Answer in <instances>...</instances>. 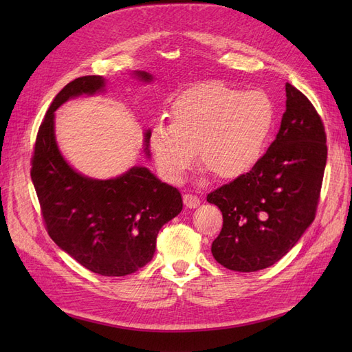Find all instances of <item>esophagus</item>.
Returning <instances> with one entry per match:
<instances>
[{"mask_svg":"<svg viewBox=\"0 0 352 352\" xmlns=\"http://www.w3.org/2000/svg\"><path fill=\"white\" fill-rule=\"evenodd\" d=\"M199 198L197 195H192V194H185L184 195V204L188 207V208H197L199 206Z\"/></svg>","mask_w":352,"mask_h":352,"instance_id":"esophagus-1","label":"esophagus"}]
</instances>
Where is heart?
<instances>
[{
	"instance_id": "b5f03b06",
	"label": "heart",
	"mask_w": 352,
	"mask_h": 352,
	"mask_svg": "<svg viewBox=\"0 0 352 352\" xmlns=\"http://www.w3.org/2000/svg\"><path fill=\"white\" fill-rule=\"evenodd\" d=\"M276 122L272 98L219 82L199 85L179 97L172 123L157 122L150 131V150L157 168L177 182L201 163L219 179H236L260 163Z\"/></svg>"
}]
</instances>
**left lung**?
I'll list each match as a JSON object with an SVG mask.
<instances>
[{
    "label": "left lung",
    "mask_w": 352,
    "mask_h": 352,
    "mask_svg": "<svg viewBox=\"0 0 352 352\" xmlns=\"http://www.w3.org/2000/svg\"><path fill=\"white\" fill-rule=\"evenodd\" d=\"M327 158L322 117L311 101L286 83V110L276 140L260 163L207 195L223 228L212 257L235 272L270 267L311 225Z\"/></svg>",
    "instance_id": "8db88e82"
}]
</instances>
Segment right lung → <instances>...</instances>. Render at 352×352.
<instances>
[{"mask_svg": "<svg viewBox=\"0 0 352 352\" xmlns=\"http://www.w3.org/2000/svg\"><path fill=\"white\" fill-rule=\"evenodd\" d=\"M136 76L153 79L145 72H136ZM102 88L101 76H82L57 94L39 126L30 177L51 239L85 269L101 276H126L151 261L158 230L182 211V197L145 167L95 180L66 163L56 142L54 111L69 98ZM148 145L150 131L145 150Z\"/></svg>", "mask_w": 352, "mask_h": 352, "instance_id": "add662e5", "label": "right lung"}]
</instances>
